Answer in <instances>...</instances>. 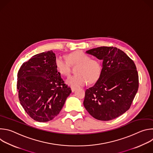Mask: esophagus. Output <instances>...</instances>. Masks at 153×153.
<instances>
[{
    "label": "esophagus",
    "instance_id": "obj_1",
    "mask_svg": "<svg viewBox=\"0 0 153 153\" xmlns=\"http://www.w3.org/2000/svg\"><path fill=\"white\" fill-rule=\"evenodd\" d=\"M71 91H72V92H74L76 90V88H75V87H71Z\"/></svg>",
    "mask_w": 153,
    "mask_h": 153
}]
</instances>
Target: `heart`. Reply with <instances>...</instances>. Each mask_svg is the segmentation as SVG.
<instances>
[{
  "mask_svg": "<svg viewBox=\"0 0 153 153\" xmlns=\"http://www.w3.org/2000/svg\"><path fill=\"white\" fill-rule=\"evenodd\" d=\"M71 64H79L76 73L77 74L70 76L67 83L72 86L85 85L88 81L90 83L96 82L99 78L102 71L100 63L82 51H77L68 56ZM55 66L58 72L62 76L70 74V63L62 56H58L55 59Z\"/></svg>",
  "mask_w": 153,
  "mask_h": 153,
  "instance_id": "1",
  "label": "heart"
}]
</instances>
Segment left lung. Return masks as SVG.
<instances>
[{
	"instance_id": "obj_1",
	"label": "left lung",
	"mask_w": 153,
	"mask_h": 153,
	"mask_svg": "<svg viewBox=\"0 0 153 153\" xmlns=\"http://www.w3.org/2000/svg\"><path fill=\"white\" fill-rule=\"evenodd\" d=\"M86 53L103 63L99 79L85 91L83 105L94 118L113 120L129 110L137 92L136 65L123 51L113 47H98Z\"/></svg>"
}]
</instances>
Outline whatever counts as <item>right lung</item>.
<instances>
[{"label": "right lung", "instance_id": "obj_1", "mask_svg": "<svg viewBox=\"0 0 153 153\" xmlns=\"http://www.w3.org/2000/svg\"><path fill=\"white\" fill-rule=\"evenodd\" d=\"M53 51L36 54L23 63L17 73L21 105L33 120L45 122L57 116L71 93L55 66Z\"/></svg>", "mask_w": 153, "mask_h": 153}]
</instances>
